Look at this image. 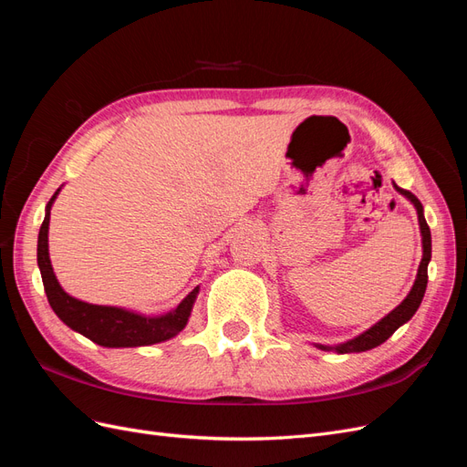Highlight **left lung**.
I'll list each match as a JSON object with an SVG mask.
<instances>
[{
  "label": "left lung",
  "instance_id": "8db88e82",
  "mask_svg": "<svg viewBox=\"0 0 467 467\" xmlns=\"http://www.w3.org/2000/svg\"><path fill=\"white\" fill-rule=\"evenodd\" d=\"M395 191L400 194H403L405 199L411 202L417 210V218H419V228H420V244H422V259L419 265V271H417V278L413 282L411 290L405 296V300L398 306L393 307L388 316L381 317L378 323H374L370 329H366L364 333L357 335L348 338L345 343H338V345H319L316 343V347L319 350H335L338 355H347V352H364V350H370L379 347L381 343H386L388 338L398 331L403 323H407L415 316V312L419 309L420 302H422V296H425L427 290V282H429V263H431V255H432V239H431V230L427 225L425 220V210H422V204L419 202L417 196L413 192H409L405 189H400L398 185L393 182Z\"/></svg>",
  "mask_w": 467,
  "mask_h": 467
}]
</instances>
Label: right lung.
Returning a JSON list of instances; mask_svg holds the SVG:
<instances>
[{"mask_svg": "<svg viewBox=\"0 0 467 467\" xmlns=\"http://www.w3.org/2000/svg\"><path fill=\"white\" fill-rule=\"evenodd\" d=\"M62 189V187H60ZM60 189L54 192L45 210V222L38 232L36 245V263L40 268L42 285L50 307L69 329L88 337L89 341L107 347V348H124V347H148L155 343L169 341L187 327L192 306L196 302L201 288L196 286L185 298L179 302L171 312L160 316H146L134 312V309L117 307V306H97L74 298L62 286L54 275L48 253V225H50V208L58 196Z\"/></svg>", "mask_w": 467, "mask_h": 467, "instance_id": "right-lung-1", "label": "right lung"}]
</instances>
